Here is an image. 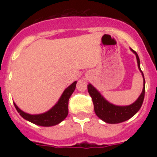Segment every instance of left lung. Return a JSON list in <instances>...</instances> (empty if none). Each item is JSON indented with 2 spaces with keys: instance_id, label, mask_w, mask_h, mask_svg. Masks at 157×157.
Wrapping results in <instances>:
<instances>
[{
  "instance_id": "left-lung-1",
  "label": "left lung",
  "mask_w": 157,
  "mask_h": 157,
  "mask_svg": "<svg viewBox=\"0 0 157 157\" xmlns=\"http://www.w3.org/2000/svg\"><path fill=\"white\" fill-rule=\"evenodd\" d=\"M131 51L136 55L138 68L142 73V76L144 78L143 72L141 71V68H140V59L138 56V53L133 49H131ZM87 88H88L89 94L92 98L96 115L101 120L108 123H120L130 119L141 109L142 103H143L144 98H145V78H144L143 90H142V92L139 96V98L134 103L128 105V106H116V105H112L108 102L91 84H89L87 86Z\"/></svg>"
}]
</instances>
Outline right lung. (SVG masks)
Here are the masks:
<instances>
[{
    "label": "right lung",
    "mask_w": 157,
    "mask_h": 157,
    "mask_svg": "<svg viewBox=\"0 0 157 157\" xmlns=\"http://www.w3.org/2000/svg\"><path fill=\"white\" fill-rule=\"evenodd\" d=\"M76 82H74L70 86H68L63 93L62 96L59 98L57 104L53 106L52 109L47 112L40 115H30L26 112H23L17 107V105L14 103L16 110L19 115L31 123L36 125L42 126V127H51V126L56 125L61 121H63L68 114V101L71 94L75 90Z\"/></svg>",
    "instance_id": "1"
}]
</instances>
